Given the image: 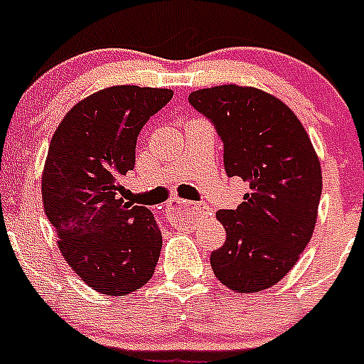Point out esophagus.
I'll use <instances>...</instances> for the list:
<instances>
[{
    "instance_id": "1",
    "label": "esophagus",
    "mask_w": 364,
    "mask_h": 364,
    "mask_svg": "<svg viewBox=\"0 0 364 364\" xmlns=\"http://www.w3.org/2000/svg\"><path fill=\"white\" fill-rule=\"evenodd\" d=\"M198 205L193 204L189 200H182V198H173L169 204H167V211H175V213H193V211H197Z\"/></svg>"
}]
</instances>
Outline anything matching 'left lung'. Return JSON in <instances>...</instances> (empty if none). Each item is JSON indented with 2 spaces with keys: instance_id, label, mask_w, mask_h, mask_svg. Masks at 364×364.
Here are the masks:
<instances>
[{
  "instance_id": "obj_1",
  "label": "left lung",
  "mask_w": 364,
  "mask_h": 364,
  "mask_svg": "<svg viewBox=\"0 0 364 364\" xmlns=\"http://www.w3.org/2000/svg\"><path fill=\"white\" fill-rule=\"evenodd\" d=\"M224 144L228 176L250 193L237 210H220L224 246L211 253L222 284L253 294L277 284L310 242L323 189L321 164L299 118L255 87L218 85L189 95Z\"/></svg>"
}]
</instances>
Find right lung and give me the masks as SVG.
Listing matches in <instances>:
<instances>
[{"instance_id": "1", "label": "right lung", "mask_w": 364, "mask_h": 364, "mask_svg": "<svg viewBox=\"0 0 364 364\" xmlns=\"http://www.w3.org/2000/svg\"><path fill=\"white\" fill-rule=\"evenodd\" d=\"M171 89L107 87L74 105L50 140L41 178L47 218L74 273L105 295H127L154 273L162 250L153 213L124 202L138 134Z\"/></svg>"}]
</instances>
